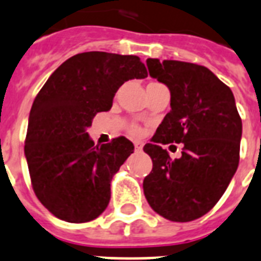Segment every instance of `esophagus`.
<instances>
[{
  "mask_svg": "<svg viewBox=\"0 0 261 261\" xmlns=\"http://www.w3.org/2000/svg\"><path fill=\"white\" fill-rule=\"evenodd\" d=\"M134 146H135V150H137V151H141V150L143 149V142L135 141L134 142Z\"/></svg>",
  "mask_w": 261,
  "mask_h": 261,
  "instance_id": "1",
  "label": "esophagus"
}]
</instances>
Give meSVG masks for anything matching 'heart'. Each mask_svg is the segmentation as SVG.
Masks as SVG:
<instances>
[{"instance_id": "obj_1", "label": "heart", "mask_w": 261, "mask_h": 261, "mask_svg": "<svg viewBox=\"0 0 261 261\" xmlns=\"http://www.w3.org/2000/svg\"><path fill=\"white\" fill-rule=\"evenodd\" d=\"M139 131H141V130H139V127H137V126H133L130 128V133H131V134H134V135L139 134Z\"/></svg>"}]
</instances>
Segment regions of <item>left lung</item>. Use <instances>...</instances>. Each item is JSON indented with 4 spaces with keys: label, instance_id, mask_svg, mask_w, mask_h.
Wrapping results in <instances>:
<instances>
[{
    "label": "left lung",
    "instance_id": "1",
    "mask_svg": "<svg viewBox=\"0 0 261 261\" xmlns=\"http://www.w3.org/2000/svg\"><path fill=\"white\" fill-rule=\"evenodd\" d=\"M151 77L170 90V112L143 150L152 170L143 192L152 211L175 222L206 215L217 204L240 160L243 124L232 91L202 65L147 59ZM184 143L171 160L162 144Z\"/></svg>",
    "mask_w": 261,
    "mask_h": 261
}]
</instances>
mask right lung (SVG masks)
<instances>
[{"label":"right lung","instance_id":"add662e5","mask_svg":"<svg viewBox=\"0 0 261 261\" xmlns=\"http://www.w3.org/2000/svg\"><path fill=\"white\" fill-rule=\"evenodd\" d=\"M147 77L133 55L84 52L64 61L32 105L25 158L36 196L57 219L87 222L105 212L111 179L134 145L118 137L97 146L87 128L109 111L124 82Z\"/></svg>","mask_w":261,"mask_h":261}]
</instances>
